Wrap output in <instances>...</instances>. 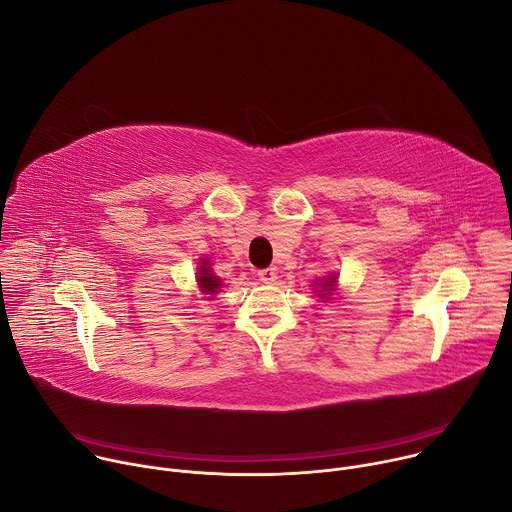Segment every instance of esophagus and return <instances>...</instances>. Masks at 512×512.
Masks as SVG:
<instances>
[{"mask_svg":"<svg viewBox=\"0 0 512 512\" xmlns=\"http://www.w3.org/2000/svg\"><path fill=\"white\" fill-rule=\"evenodd\" d=\"M257 275H259V279L263 283H273L277 279V269L275 267H267V269H261Z\"/></svg>","mask_w":512,"mask_h":512,"instance_id":"1","label":"esophagus"}]
</instances>
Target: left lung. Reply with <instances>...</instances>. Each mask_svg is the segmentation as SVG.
<instances>
[{"label":"left lung","mask_w":512,"mask_h":512,"mask_svg":"<svg viewBox=\"0 0 512 512\" xmlns=\"http://www.w3.org/2000/svg\"><path fill=\"white\" fill-rule=\"evenodd\" d=\"M336 287V275H330L328 279L322 281V289H320V296H328L330 291H334Z\"/></svg>","instance_id":"8db88e82"}]
</instances>
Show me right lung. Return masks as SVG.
I'll return each mask as SVG.
<instances>
[{
	"label": "right lung",
	"instance_id": "1",
	"mask_svg": "<svg viewBox=\"0 0 512 512\" xmlns=\"http://www.w3.org/2000/svg\"><path fill=\"white\" fill-rule=\"evenodd\" d=\"M198 283L206 291V294H214V291L221 287V279H218L216 275H212V271L208 269L206 261H202V265L198 269Z\"/></svg>",
	"mask_w": 512,
	"mask_h": 512
}]
</instances>
